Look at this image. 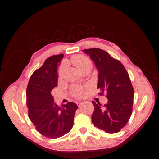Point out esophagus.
Returning a JSON list of instances; mask_svg holds the SVG:
<instances>
[{"mask_svg": "<svg viewBox=\"0 0 159 159\" xmlns=\"http://www.w3.org/2000/svg\"><path fill=\"white\" fill-rule=\"evenodd\" d=\"M76 104H77V106H78L79 107H80L81 106H82V104H83V102H77Z\"/></svg>", "mask_w": 159, "mask_h": 159, "instance_id": "34e87169", "label": "esophagus"}]
</instances>
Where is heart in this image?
Wrapping results in <instances>:
<instances>
[{"instance_id": "heart-1", "label": "heart", "mask_w": 159, "mask_h": 159, "mask_svg": "<svg viewBox=\"0 0 159 159\" xmlns=\"http://www.w3.org/2000/svg\"><path fill=\"white\" fill-rule=\"evenodd\" d=\"M71 61L75 66L81 72H83L87 69H91L92 68V63L91 60L84 55L74 56L72 57ZM63 74H64V68H61L58 73L59 79L61 78ZM72 92H73V95L74 96L77 98H82L86 94V90L82 87H80V86L74 87Z\"/></svg>"}]
</instances>
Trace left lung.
<instances>
[{
  "mask_svg": "<svg viewBox=\"0 0 159 159\" xmlns=\"http://www.w3.org/2000/svg\"><path fill=\"white\" fill-rule=\"evenodd\" d=\"M98 70V89L100 95L106 93L104 106L95 103L91 117L95 127L109 134L118 133L127 125L132 113L134 88L124 66L100 48L85 49Z\"/></svg>",
  "mask_w": 159,
  "mask_h": 159,
  "instance_id": "left-lung-1",
  "label": "left lung"
}]
</instances>
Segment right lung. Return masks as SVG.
Masks as SVG:
<instances>
[{"mask_svg": "<svg viewBox=\"0 0 159 159\" xmlns=\"http://www.w3.org/2000/svg\"><path fill=\"white\" fill-rule=\"evenodd\" d=\"M63 57L60 54L46 59L32 73L27 86L29 118L38 132L49 139H58L69 132L78 108L74 102L59 107L51 95L52 90L57 86V69Z\"/></svg>", "mask_w": 159, "mask_h": 159, "instance_id": "obj_1", "label": "right lung"}]
</instances>
